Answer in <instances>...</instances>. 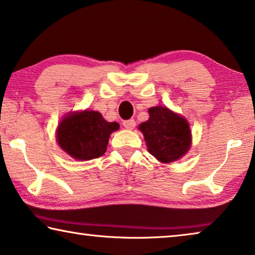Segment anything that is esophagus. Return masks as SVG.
<instances>
[{"label": "esophagus", "mask_w": 255, "mask_h": 255, "mask_svg": "<svg viewBox=\"0 0 255 255\" xmlns=\"http://www.w3.org/2000/svg\"><path fill=\"white\" fill-rule=\"evenodd\" d=\"M123 124H124V127H125V128H127V129H134L135 125H136V123H135V120H134V119H128V120H125Z\"/></svg>", "instance_id": "34e87169"}]
</instances>
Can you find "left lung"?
<instances>
[{"label":"left lung","mask_w":255,"mask_h":255,"mask_svg":"<svg viewBox=\"0 0 255 255\" xmlns=\"http://www.w3.org/2000/svg\"><path fill=\"white\" fill-rule=\"evenodd\" d=\"M149 118L139 125L147 151L161 162L178 160L191 147L188 123L165 107L148 109Z\"/></svg>","instance_id":"obj_1"}]
</instances>
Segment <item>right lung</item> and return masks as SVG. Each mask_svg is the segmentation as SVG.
Returning a JSON list of instances; mask_svg holds the SVG:
<instances>
[{"label":"right lung","mask_w":255,"mask_h":255,"mask_svg":"<svg viewBox=\"0 0 255 255\" xmlns=\"http://www.w3.org/2000/svg\"><path fill=\"white\" fill-rule=\"evenodd\" d=\"M119 124L108 123L100 112L84 111L67 116L58 127L56 139L64 152L77 160H91L107 151L109 137Z\"/></svg>","instance_id":"1"}]
</instances>
